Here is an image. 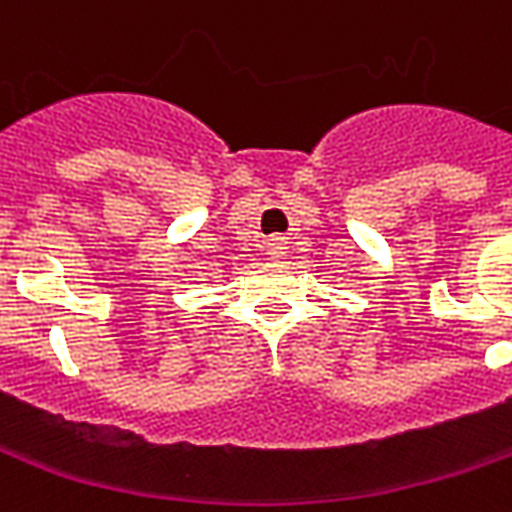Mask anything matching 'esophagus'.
Returning <instances> with one entry per match:
<instances>
[{"instance_id": "esophagus-1", "label": "esophagus", "mask_w": 512, "mask_h": 512, "mask_svg": "<svg viewBox=\"0 0 512 512\" xmlns=\"http://www.w3.org/2000/svg\"><path fill=\"white\" fill-rule=\"evenodd\" d=\"M282 249H285V238H279V235H274V238H268V241H266V252L271 257L282 255Z\"/></svg>"}]
</instances>
